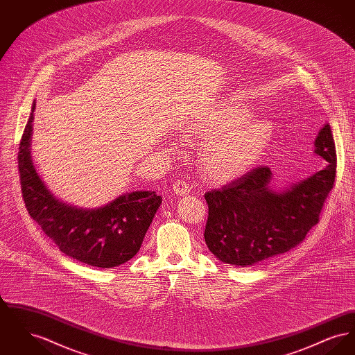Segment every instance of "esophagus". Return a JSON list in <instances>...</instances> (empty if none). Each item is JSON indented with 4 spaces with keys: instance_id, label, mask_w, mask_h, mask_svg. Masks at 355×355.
I'll use <instances>...</instances> for the list:
<instances>
[{
    "instance_id": "34e87169",
    "label": "esophagus",
    "mask_w": 355,
    "mask_h": 355,
    "mask_svg": "<svg viewBox=\"0 0 355 355\" xmlns=\"http://www.w3.org/2000/svg\"><path fill=\"white\" fill-rule=\"evenodd\" d=\"M173 190L177 196H186L190 193V186L184 180H178L173 184Z\"/></svg>"
}]
</instances>
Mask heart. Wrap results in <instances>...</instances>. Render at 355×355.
<instances>
[{"label": "heart", "mask_w": 355, "mask_h": 355, "mask_svg": "<svg viewBox=\"0 0 355 355\" xmlns=\"http://www.w3.org/2000/svg\"><path fill=\"white\" fill-rule=\"evenodd\" d=\"M249 107L220 102L198 113L182 129L189 142H205L202 162L207 174L229 182L253 168L269 145L270 122L252 119Z\"/></svg>", "instance_id": "1"}]
</instances>
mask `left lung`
<instances>
[{"label":"left lung","instance_id":"obj_1","mask_svg":"<svg viewBox=\"0 0 355 355\" xmlns=\"http://www.w3.org/2000/svg\"><path fill=\"white\" fill-rule=\"evenodd\" d=\"M314 145L326 166L285 190H274L271 170L258 166L205 194L209 217L203 236L220 261L241 268L258 265L300 245L320 222L337 171L329 123L320 130Z\"/></svg>","mask_w":355,"mask_h":355}]
</instances>
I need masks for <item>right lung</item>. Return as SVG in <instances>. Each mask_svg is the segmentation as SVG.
Segmentation results:
<instances>
[{
    "instance_id": "right-lung-1",
    "label": "right lung",
    "mask_w": 355,
    "mask_h": 355,
    "mask_svg": "<svg viewBox=\"0 0 355 355\" xmlns=\"http://www.w3.org/2000/svg\"><path fill=\"white\" fill-rule=\"evenodd\" d=\"M33 103L18 148V173L25 206L69 257L97 268H116L138 253L162 202L155 191H132L98 209H78L57 200L35 171L31 155Z\"/></svg>"
}]
</instances>
